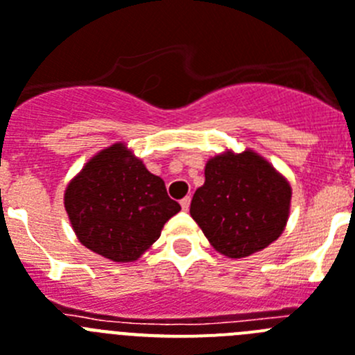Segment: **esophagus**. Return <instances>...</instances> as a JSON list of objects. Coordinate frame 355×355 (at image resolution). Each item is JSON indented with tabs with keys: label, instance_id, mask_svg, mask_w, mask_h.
Instances as JSON below:
<instances>
[{
	"label": "esophagus",
	"instance_id": "1",
	"mask_svg": "<svg viewBox=\"0 0 355 355\" xmlns=\"http://www.w3.org/2000/svg\"><path fill=\"white\" fill-rule=\"evenodd\" d=\"M180 205H182V211H189V205H191V198L186 196V198L180 200Z\"/></svg>",
	"mask_w": 355,
	"mask_h": 355
}]
</instances>
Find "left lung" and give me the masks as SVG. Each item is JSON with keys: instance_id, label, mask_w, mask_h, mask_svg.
Wrapping results in <instances>:
<instances>
[{"instance_id": "left-lung-1", "label": "left lung", "mask_w": 355, "mask_h": 355, "mask_svg": "<svg viewBox=\"0 0 355 355\" xmlns=\"http://www.w3.org/2000/svg\"><path fill=\"white\" fill-rule=\"evenodd\" d=\"M291 187L257 153L227 152L205 166V182L191 200V216L220 254L241 259L282 234Z\"/></svg>"}]
</instances>
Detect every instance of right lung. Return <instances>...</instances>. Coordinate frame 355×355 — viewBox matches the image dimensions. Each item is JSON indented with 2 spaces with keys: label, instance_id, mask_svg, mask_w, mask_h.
Segmentation results:
<instances>
[{
  "label": "right lung",
  "instance_id": "1",
  "mask_svg": "<svg viewBox=\"0 0 355 355\" xmlns=\"http://www.w3.org/2000/svg\"><path fill=\"white\" fill-rule=\"evenodd\" d=\"M64 205L80 243L114 263L139 259L180 211L164 180L121 143L89 160L67 186Z\"/></svg>",
  "mask_w": 355,
  "mask_h": 355
}]
</instances>
